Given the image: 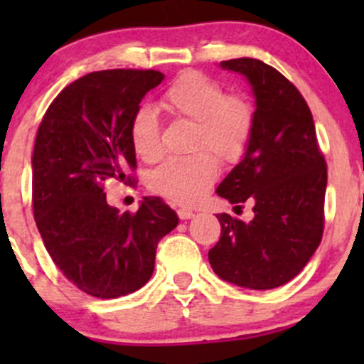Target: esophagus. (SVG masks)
<instances>
[{
  "label": "esophagus",
  "instance_id": "34e87169",
  "mask_svg": "<svg viewBox=\"0 0 364 364\" xmlns=\"http://www.w3.org/2000/svg\"><path fill=\"white\" fill-rule=\"evenodd\" d=\"M178 216L181 220H190V218H193V211H190V209H178Z\"/></svg>",
  "mask_w": 364,
  "mask_h": 364
}]
</instances>
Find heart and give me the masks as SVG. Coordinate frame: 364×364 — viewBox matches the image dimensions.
Here are the masks:
<instances>
[{"label": "heart", "mask_w": 364, "mask_h": 364, "mask_svg": "<svg viewBox=\"0 0 364 364\" xmlns=\"http://www.w3.org/2000/svg\"><path fill=\"white\" fill-rule=\"evenodd\" d=\"M161 105L174 116L196 123L192 149H208L218 160L236 161L247 151L253 134L252 105L241 97H227L222 84L199 72H186L161 97ZM130 141L142 160L161 153L159 116L148 105L135 111L130 121ZM218 176V165L209 153L172 156L149 176V188L178 204H193Z\"/></svg>", "instance_id": "1"}]
</instances>
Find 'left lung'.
I'll use <instances>...</instances> for the list:
<instances>
[{"mask_svg": "<svg viewBox=\"0 0 364 364\" xmlns=\"http://www.w3.org/2000/svg\"><path fill=\"white\" fill-rule=\"evenodd\" d=\"M220 67L248 80L255 121L243 159L216 193L230 204L252 203L253 218L218 215L222 236L208 259L229 284L277 289L299 274L321 245L328 168L314 117L294 84L253 58L222 61Z\"/></svg>", "mask_w": 364, "mask_h": 364, "instance_id": "1", "label": "left lung"}]
</instances>
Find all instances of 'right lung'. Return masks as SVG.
Segmentation results:
<instances>
[{"mask_svg":"<svg viewBox=\"0 0 364 364\" xmlns=\"http://www.w3.org/2000/svg\"><path fill=\"white\" fill-rule=\"evenodd\" d=\"M156 70H102L68 84L47 109L31 156L33 213L61 273L86 294L112 299L139 291L155 269L156 245L178 227L161 199L137 213L107 204L104 183L135 167L130 121Z\"/></svg>","mask_w":364,"mask_h":364,"instance_id":"1","label":"right lung"}]
</instances>
